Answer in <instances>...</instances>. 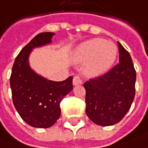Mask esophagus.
<instances>
[{
  "label": "esophagus",
  "instance_id": "34e87169",
  "mask_svg": "<svg viewBox=\"0 0 148 148\" xmlns=\"http://www.w3.org/2000/svg\"><path fill=\"white\" fill-rule=\"evenodd\" d=\"M73 84H74V86H77V85L82 84V80H81V79L79 78V76L74 77V79H73Z\"/></svg>",
  "mask_w": 148,
  "mask_h": 148
}]
</instances>
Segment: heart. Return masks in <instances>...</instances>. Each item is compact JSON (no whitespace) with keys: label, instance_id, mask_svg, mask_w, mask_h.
I'll list each match as a JSON object with an SVG mask.
<instances>
[{"label":"heart","instance_id":"b5f03b06","mask_svg":"<svg viewBox=\"0 0 148 148\" xmlns=\"http://www.w3.org/2000/svg\"><path fill=\"white\" fill-rule=\"evenodd\" d=\"M117 56L115 43L103 38L85 41L75 48L72 58L76 63H84V73L88 77H98L106 73L114 64Z\"/></svg>","mask_w":148,"mask_h":148}]
</instances>
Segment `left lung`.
I'll return each mask as SVG.
<instances>
[{
	"label": "left lung",
	"mask_w": 148,
	"mask_h": 148,
	"mask_svg": "<svg viewBox=\"0 0 148 148\" xmlns=\"http://www.w3.org/2000/svg\"><path fill=\"white\" fill-rule=\"evenodd\" d=\"M117 43L120 63L104 75L84 84L86 114L101 126L119 123L134 99L136 71L130 53L119 42Z\"/></svg>",
	"instance_id": "1"
}]
</instances>
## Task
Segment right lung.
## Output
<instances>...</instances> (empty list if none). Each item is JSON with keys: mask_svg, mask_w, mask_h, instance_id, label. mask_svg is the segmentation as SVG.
Here are the masks:
<instances>
[{"mask_svg": "<svg viewBox=\"0 0 148 148\" xmlns=\"http://www.w3.org/2000/svg\"><path fill=\"white\" fill-rule=\"evenodd\" d=\"M54 33H41L28 42L16 57L10 79L14 107L28 125L49 128L60 116V103L73 89V77L55 82L35 72L29 64L33 49L51 43Z\"/></svg>", "mask_w": 148, "mask_h": 148, "instance_id": "1", "label": "right lung"}]
</instances>
